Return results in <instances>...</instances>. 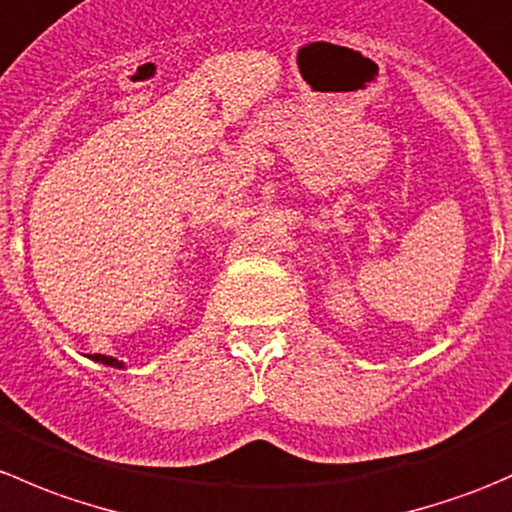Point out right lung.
Wrapping results in <instances>:
<instances>
[{
  "instance_id": "right-lung-1",
  "label": "right lung",
  "mask_w": 512,
  "mask_h": 512,
  "mask_svg": "<svg viewBox=\"0 0 512 512\" xmlns=\"http://www.w3.org/2000/svg\"><path fill=\"white\" fill-rule=\"evenodd\" d=\"M91 359L94 361H98V364H103V366H113V369H126V364H123V361H118L116 356H106V354H94L91 356Z\"/></svg>"
}]
</instances>
